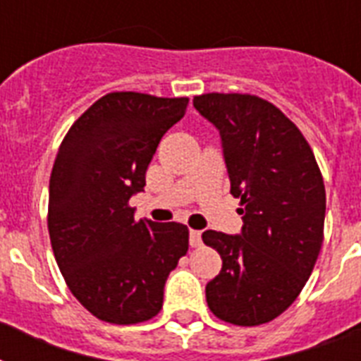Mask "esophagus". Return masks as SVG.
<instances>
[{
    "label": "esophagus",
    "mask_w": 361,
    "mask_h": 361,
    "mask_svg": "<svg viewBox=\"0 0 361 361\" xmlns=\"http://www.w3.org/2000/svg\"><path fill=\"white\" fill-rule=\"evenodd\" d=\"M189 243H190V247H202V231L198 230H190L189 231Z\"/></svg>",
    "instance_id": "34e87169"
}]
</instances>
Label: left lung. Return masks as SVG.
<instances>
[{
  "instance_id": "obj_1",
  "label": "left lung",
  "mask_w": 361,
  "mask_h": 361,
  "mask_svg": "<svg viewBox=\"0 0 361 361\" xmlns=\"http://www.w3.org/2000/svg\"><path fill=\"white\" fill-rule=\"evenodd\" d=\"M192 104L221 133L230 192L241 198L245 222L239 235L202 233L222 259L206 286L207 306L237 326L269 323L297 300L317 262L323 176L300 130L267 99L211 92Z\"/></svg>"
}]
</instances>
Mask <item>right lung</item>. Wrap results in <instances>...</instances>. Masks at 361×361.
<instances>
[{
	"instance_id": "right-lung-1",
	"label": "right lung",
	"mask_w": 361,
	"mask_h": 361,
	"mask_svg": "<svg viewBox=\"0 0 361 361\" xmlns=\"http://www.w3.org/2000/svg\"><path fill=\"white\" fill-rule=\"evenodd\" d=\"M189 98L111 92L92 104L59 146L49 178L48 230L55 259L94 317L135 324L163 307L169 274L189 248L180 222L135 221L130 198L146 185L161 137Z\"/></svg>"
}]
</instances>
